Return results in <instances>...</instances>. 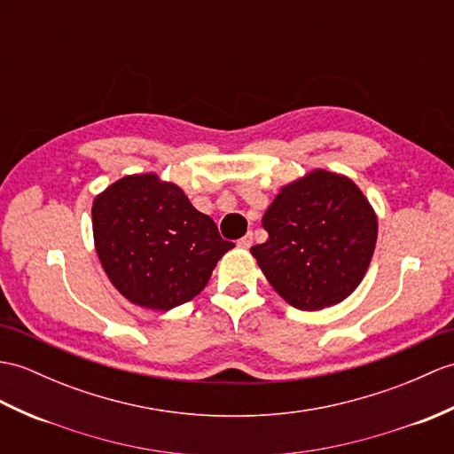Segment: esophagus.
<instances>
[{"mask_svg": "<svg viewBox=\"0 0 454 454\" xmlns=\"http://www.w3.org/2000/svg\"><path fill=\"white\" fill-rule=\"evenodd\" d=\"M238 246L244 247V249H249V247L253 246V234H246L244 238H241V239L238 241Z\"/></svg>", "mask_w": 454, "mask_h": 454, "instance_id": "esophagus-1", "label": "esophagus"}]
</instances>
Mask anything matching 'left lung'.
Returning <instances> with one entry per match:
<instances>
[{"label": "left lung", "instance_id": "obj_1", "mask_svg": "<svg viewBox=\"0 0 454 454\" xmlns=\"http://www.w3.org/2000/svg\"><path fill=\"white\" fill-rule=\"evenodd\" d=\"M269 239L251 255L292 308L319 311L360 286L377 244V215L350 177L315 168L282 185L262 216Z\"/></svg>", "mask_w": 454, "mask_h": 454}]
</instances>
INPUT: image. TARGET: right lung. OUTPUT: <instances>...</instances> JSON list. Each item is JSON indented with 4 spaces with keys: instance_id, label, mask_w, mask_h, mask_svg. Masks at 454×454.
I'll list each match as a JSON object with an SVG mask.
<instances>
[{
    "instance_id": "1",
    "label": "right lung",
    "mask_w": 454,
    "mask_h": 454,
    "mask_svg": "<svg viewBox=\"0 0 454 454\" xmlns=\"http://www.w3.org/2000/svg\"><path fill=\"white\" fill-rule=\"evenodd\" d=\"M92 236L114 288L154 311L201 294L216 262L234 247L182 187L154 172L123 176L94 197Z\"/></svg>"
}]
</instances>
